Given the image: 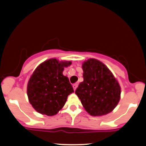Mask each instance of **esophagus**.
<instances>
[{"mask_svg":"<svg viewBox=\"0 0 146 146\" xmlns=\"http://www.w3.org/2000/svg\"><path fill=\"white\" fill-rule=\"evenodd\" d=\"M78 84H74L73 85V89H74V90H76L77 87H78Z\"/></svg>","mask_w":146,"mask_h":146,"instance_id":"34e87169","label":"esophagus"}]
</instances>
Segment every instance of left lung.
Instances as JSON below:
<instances>
[{
	"instance_id": "left-lung-1",
	"label": "left lung",
	"mask_w": 146,
	"mask_h": 146,
	"mask_svg": "<svg viewBox=\"0 0 146 146\" xmlns=\"http://www.w3.org/2000/svg\"><path fill=\"white\" fill-rule=\"evenodd\" d=\"M84 81L78 95L86 111L92 116H103L115 109L121 98V87L110 69L100 60L90 58L82 63Z\"/></svg>"
}]
</instances>
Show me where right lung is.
<instances>
[{"mask_svg": "<svg viewBox=\"0 0 146 146\" xmlns=\"http://www.w3.org/2000/svg\"><path fill=\"white\" fill-rule=\"evenodd\" d=\"M71 61L51 58L37 66L27 84L29 103L38 113L53 116L66 103L68 96L74 93L68 77L63 75Z\"/></svg>", "mask_w": 146, "mask_h": 146, "instance_id": "right-lung-1", "label": "right lung"}]
</instances>
